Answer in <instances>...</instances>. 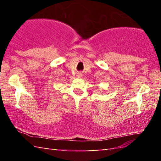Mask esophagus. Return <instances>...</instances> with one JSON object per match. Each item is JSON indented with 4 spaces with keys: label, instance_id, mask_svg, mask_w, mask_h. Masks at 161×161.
Returning <instances> with one entry per match:
<instances>
[{
    "label": "esophagus",
    "instance_id": "34e87169",
    "mask_svg": "<svg viewBox=\"0 0 161 161\" xmlns=\"http://www.w3.org/2000/svg\"><path fill=\"white\" fill-rule=\"evenodd\" d=\"M78 77H81V74H78Z\"/></svg>",
    "mask_w": 161,
    "mask_h": 161
}]
</instances>
